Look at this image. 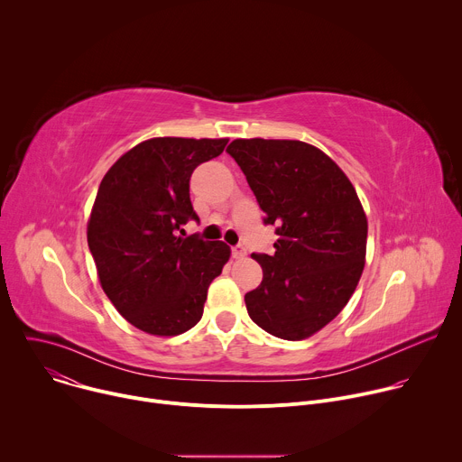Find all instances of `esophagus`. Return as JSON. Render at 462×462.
Wrapping results in <instances>:
<instances>
[{
    "mask_svg": "<svg viewBox=\"0 0 462 462\" xmlns=\"http://www.w3.org/2000/svg\"><path fill=\"white\" fill-rule=\"evenodd\" d=\"M246 255V248L243 246V245H236V246H232V257H236V259H243Z\"/></svg>",
    "mask_w": 462,
    "mask_h": 462,
    "instance_id": "34e87169",
    "label": "esophagus"
}]
</instances>
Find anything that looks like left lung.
<instances>
[{"label":"left lung","instance_id":"obj_1","mask_svg":"<svg viewBox=\"0 0 462 462\" xmlns=\"http://www.w3.org/2000/svg\"><path fill=\"white\" fill-rule=\"evenodd\" d=\"M226 152L278 234L273 255L252 254L263 282L245 294L248 316L273 337L303 340L340 314L362 276L358 195L335 161L301 141L237 139Z\"/></svg>","mask_w":462,"mask_h":462}]
</instances>
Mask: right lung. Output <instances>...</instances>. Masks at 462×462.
Here are the masks:
<instances>
[{
	"label": "right lung",
	"mask_w": 462,
	"mask_h": 462,
	"mask_svg": "<svg viewBox=\"0 0 462 462\" xmlns=\"http://www.w3.org/2000/svg\"><path fill=\"white\" fill-rule=\"evenodd\" d=\"M228 139L159 137L124 153L104 175L88 245L116 310L157 337L186 333L203 316L208 287L230 257L223 241L197 234L189 201L193 170L221 155Z\"/></svg>",
	"instance_id": "right-lung-1"
}]
</instances>
